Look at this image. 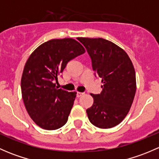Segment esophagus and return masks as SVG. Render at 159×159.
Wrapping results in <instances>:
<instances>
[{
	"label": "esophagus",
	"instance_id": "1",
	"mask_svg": "<svg viewBox=\"0 0 159 159\" xmlns=\"http://www.w3.org/2000/svg\"><path fill=\"white\" fill-rule=\"evenodd\" d=\"M83 94H84V93H82V92H77V97L80 98L81 96H82Z\"/></svg>",
	"mask_w": 159,
	"mask_h": 159
}]
</instances>
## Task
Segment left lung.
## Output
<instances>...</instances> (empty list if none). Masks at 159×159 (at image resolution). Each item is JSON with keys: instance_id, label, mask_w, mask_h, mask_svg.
Returning a JSON list of instances; mask_svg holds the SVG:
<instances>
[{"instance_id": "obj_1", "label": "left lung", "mask_w": 159, "mask_h": 159, "mask_svg": "<svg viewBox=\"0 0 159 159\" xmlns=\"http://www.w3.org/2000/svg\"><path fill=\"white\" fill-rule=\"evenodd\" d=\"M85 47L96 76L102 78L101 94H91L94 103L86 110L89 121L100 129H110L123 121L136 91L135 70L127 53L103 38H79Z\"/></svg>"}]
</instances>
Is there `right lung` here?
<instances>
[{
	"label": "right lung",
	"instance_id": "right-lung-1",
	"mask_svg": "<svg viewBox=\"0 0 159 159\" xmlns=\"http://www.w3.org/2000/svg\"><path fill=\"white\" fill-rule=\"evenodd\" d=\"M84 52L76 40L52 39L28 57L20 82L22 98L28 115L41 129H57L68 121L76 92L57 89L54 81L69 61Z\"/></svg>",
	"mask_w": 159,
	"mask_h": 159
}]
</instances>
